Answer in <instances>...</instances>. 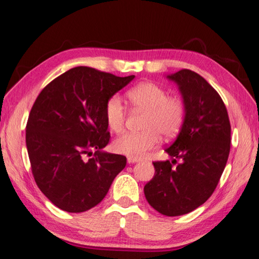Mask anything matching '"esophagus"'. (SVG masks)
<instances>
[{
  "label": "esophagus",
  "mask_w": 259,
  "mask_h": 259,
  "mask_svg": "<svg viewBox=\"0 0 259 259\" xmlns=\"http://www.w3.org/2000/svg\"><path fill=\"white\" fill-rule=\"evenodd\" d=\"M128 164H135V163H138L141 159L140 158H137V157H128Z\"/></svg>",
  "instance_id": "obj_1"
}]
</instances>
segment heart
I'll return each instance as SVG.
<instances>
[{
	"mask_svg": "<svg viewBox=\"0 0 259 259\" xmlns=\"http://www.w3.org/2000/svg\"><path fill=\"white\" fill-rule=\"evenodd\" d=\"M126 98L136 110L144 111L147 116L143 133H126L114 140L113 148L129 157H143L160 143V135L171 138L179 133L185 118V105L182 99L168 96L158 84L145 82L126 92ZM109 129L119 134L123 130L125 110L118 95L108 99L104 108Z\"/></svg>",
	"mask_w": 259,
	"mask_h": 259,
	"instance_id": "obj_1",
	"label": "heart"
}]
</instances>
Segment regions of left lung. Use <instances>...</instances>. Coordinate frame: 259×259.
<instances>
[{"instance_id":"obj_1","label":"left lung","mask_w":259,"mask_h":259,"mask_svg":"<svg viewBox=\"0 0 259 259\" xmlns=\"http://www.w3.org/2000/svg\"><path fill=\"white\" fill-rule=\"evenodd\" d=\"M167 78L179 85L185 118L165 149L173 161H154L155 176L144 192L156 211L176 217L195 210L214 192L229 157L231 126L221 96L202 76L181 69ZM177 159L181 163L174 166Z\"/></svg>"}]
</instances>
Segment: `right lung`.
Here are the masks:
<instances>
[{"instance_id":"obj_1","label":"right lung","mask_w":259,"mask_h":259,"mask_svg":"<svg viewBox=\"0 0 259 259\" xmlns=\"http://www.w3.org/2000/svg\"><path fill=\"white\" fill-rule=\"evenodd\" d=\"M134 78L78 66L52 80L34 101L25 129L32 175L59 209H92L125 167V156L102 151L110 140L104 108Z\"/></svg>"}]
</instances>
